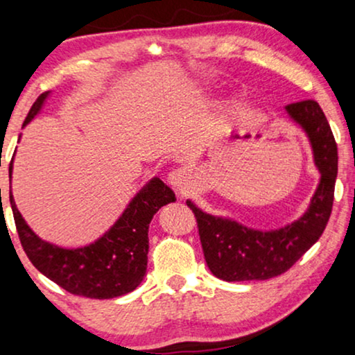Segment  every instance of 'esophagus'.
Wrapping results in <instances>:
<instances>
[{"mask_svg":"<svg viewBox=\"0 0 355 355\" xmlns=\"http://www.w3.org/2000/svg\"><path fill=\"white\" fill-rule=\"evenodd\" d=\"M168 182L172 189L178 193H185L191 183V172L189 168H178L168 175Z\"/></svg>","mask_w":355,"mask_h":355,"instance_id":"34e87169","label":"esophagus"}]
</instances>
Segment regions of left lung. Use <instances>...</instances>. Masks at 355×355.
<instances>
[{
    "instance_id": "obj_1",
    "label": "left lung",
    "mask_w": 355,
    "mask_h": 355,
    "mask_svg": "<svg viewBox=\"0 0 355 355\" xmlns=\"http://www.w3.org/2000/svg\"><path fill=\"white\" fill-rule=\"evenodd\" d=\"M286 114L306 132L321 178L301 218L283 228L254 230L236 220L215 216L187 200L198 223L205 261L223 281H264L283 275L321 238L334 202L337 145L315 101L286 105Z\"/></svg>"
}]
</instances>
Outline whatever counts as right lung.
Instances as JSON below:
<instances>
[{"mask_svg":"<svg viewBox=\"0 0 355 355\" xmlns=\"http://www.w3.org/2000/svg\"><path fill=\"white\" fill-rule=\"evenodd\" d=\"M51 92L37 97L23 127L41 112ZM12 162L10 164V182ZM1 196V189H0ZM175 193L160 178L153 177L139 190L119 220L87 246L61 248L41 240L10 202L24 253L36 270L67 293L91 300H112L134 291L147 272L148 225L157 211L175 202Z\"/></svg>","mask_w":355,"mask_h":355,"instance_id":"1","label":"right lung"}]
</instances>
